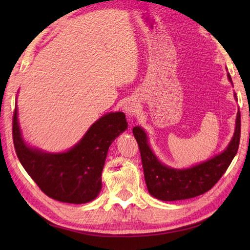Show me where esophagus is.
Wrapping results in <instances>:
<instances>
[{"label": "esophagus", "instance_id": "esophagus-1", "mask_svg": "<svg viewBox=\"0 0 250 250\" xmlns=\"http://www.w3.org/2000/svg\"><path fill=\"white\" fill-rule=\"evenodd\" d=\"M125 112H126V115L128 116H134V115H137V112H138V104H135V103H128L126 104L125 105Z\"/></svg>", "mask_w": 250, "mask_h": 250}]
</instances>
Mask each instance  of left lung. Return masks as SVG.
Returning <instances> with one entry per match:
<instances>
[{"label": "left lung", "mask_w": 250, "mask_h": 250, "mask_svg": "<svg viewBox=\"0 0 250 250\" xmlns=\"http://www.w3.org/2000/svg\"><path fill=\"white\" fill-rule=\"evenodd\" d=\"M227 76L231 83L230 75ZM132 132L140 150L146 188L151 195L161 201L188 200L209 191L229 167L239 146L240 112L237 113L235 133L227 149L213 159L183 170L168 167L156 159L140 126H134Z\"/></svg>", "instance_id": "1"}]
</instances>
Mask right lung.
<instances>
[{
  "label": "right lung",
  "mask_w": 250,
  "mask_h": 250,
  "mask_svg": "<svg viewBox=\"0 0 250 250\" xmlns=\"http://www.w3.org/2000/svg\"><path fill=\"white\" fill-rule=\"evenodd\" d=\"M126 128L124 112H110L97 120L70 150L46 153L24 142L15 104L12 132L21 164L42 191L59 202L83 204L98 196L109 146Z\"/></svg>",
  "instance_id": "1"
}]
</instances>
